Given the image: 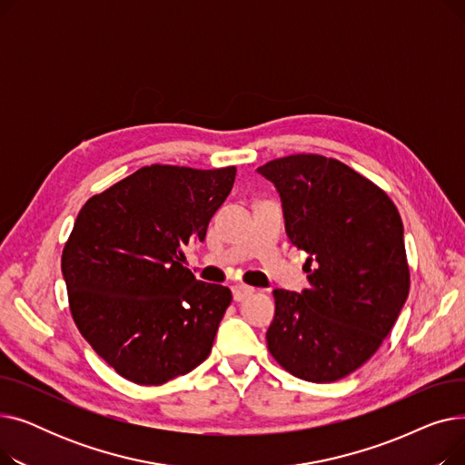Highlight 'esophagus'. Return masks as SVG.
I'll return each instance as SVG.
<instances>
[{
    "label": "esophagus",
    "mask_w": 465,
    "mask_h": 465,
    "mask_svg": "<svg viewBox=\"0 0 465 465\" xmlns=\"http://www.w3.org/2000/svg\"><path fill=\"white\" fill-rule=\"evenodd\" d=\"M232 292H233V300H235V302H241V300L249 298L251 294H254V288H252V286H247V284H242V282H237V284L232 286Z\"/></svg>",
    "instance_id": "esophagus-1"
}]
</instances>
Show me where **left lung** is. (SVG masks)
I'll return each instance as SVG.
<instances>
[{
    "instance_id": "1",
    "label": "left lung",
    "mask_w": 465,
    "mask_h": 465,
    "mask_svg": "<svg viewBox=\"0 0 465 465\" xmlns=\"http://www.w3.org/2000/svg\"><path fill=\"white\" fill-rule=\"evenodd\" d=\"M281 195L286 235L309 254V288L273 290L267 349L309 382H333L368 361L409 296L401 216L377 184L343 162L292 154L258 167Z\"/></svg>"
}]
</instances>
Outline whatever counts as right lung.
<instances>
[{"label":"right lung","instance_id":"obj_1","mask_svg":"<svg viewBox=\"0 0 465 465\" xmlns=\"http://www.w3.org/2000/svg\"><path fill=\"white\" fill-rule=\"evenodd\" d=\"M235 167L146 165L83 205L62 252L69 309L95 354L135 384L158 386L209 356L228 286L183 265L203 241Z\"/></svg>","mask_w":465,"mask_h":465}]
</instances>
